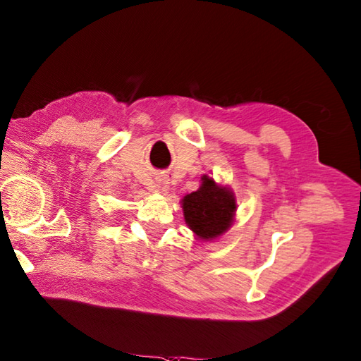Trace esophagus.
I'll return each instance as SVG.
<instances>
[{
    "instance_id": "1",
    "label": "esophagus",
    "mask_w": 361,
    "mask_h": 361,
    "mask_svg": "<svg viewBox=\"0 0 361 361\" xmlns=\"http://www.w3.org/2000/svg\"><path fill=\"white\" fill-rule=\"evenodd\" d=\"M152 188H154L155 192H166V190H168V188H169V181L166 180L164 177H159V178L155 180Z\"/></svg>"
}]
</instances>
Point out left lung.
I'll return each instance as SVG.
<instances>
[{
    "mask_svg": "<svg viewBox=\"0 0 361 361\" xmlns=\"http://www.w3.org/2000/svg\"><path fill=\"white\" fill-rule=\"evenodd\" d=\"M183 210L192 232L201 239H214L232 224L236 201L232 192L216 186L214 180L204 175L201 188L184 197Z\"/></svg>",
    "mask_w": 361,
    "mask_h": 361,
    "instance_id": "left-lung-1",
    "label": "left lung"
}]
</instances>
